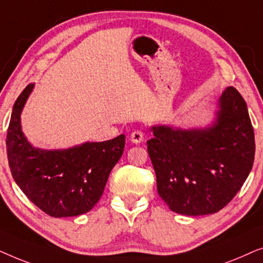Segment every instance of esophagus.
I'll use <instances>...</instances> for the list:
<instances>
[{"instance_id":"obj_1","label":"esophagus","mask_w":263,"mask_h":263,"mask_svg":"<svg viewBox=\"0 0 263 263\" xmlns=\"http://www.w3.org/2000/svg\"><path fill=\"white\" fill-rule=\"evenodd\" d=\"M143 133L141 130H135L130 135V141L133 143H135V145H139V143H141L143 141Z\"/></svg>"}]
</instances>
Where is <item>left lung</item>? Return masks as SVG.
<instances>
[{
  "instance_id": "left-lung-1",
  "label": "left lung",
  "mask_w": 263,
  "mask_h": 263,
  "mask_svg": "<svg viewBox=\"0 0 263 263\" xmlns=\"http://www.w3.org/2000/svg\"><path fill=\"white\" fill-rule=\"evenodd\" d=\"M147 141L157 189L168 208L206 215L224 208L242 188L254 163V129L246 100L230 86L207 127L152 125Z\"/></svg>"
}]
</instances>
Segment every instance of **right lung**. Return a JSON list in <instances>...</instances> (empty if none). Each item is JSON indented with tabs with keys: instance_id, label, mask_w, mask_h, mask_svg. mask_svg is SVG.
<instances>
[{
	"instance_id": "obj_1",
	"label": "right lung",
	"mask_w": 263,
	"mask_h": 263,
	"mask_svg": "<svg viewBox=\"0 0 263 263\" xmlns=\"http://www.w3.org/2000/svg\"><path fill=\"white\" fill-rule=\"evenodd\" d=\"M34 84L14 103L7 133V156L17 186L35 206L55 218L87 213L103 195L109 175L123 154L125 136L84 142L69 148L43 149L21 129V112Z\"/></svg>"
}]
</instances>
